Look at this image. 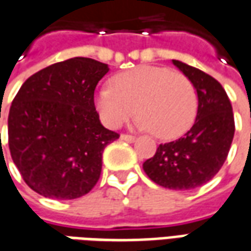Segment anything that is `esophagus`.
<instances>
[{"instance_id":"34e87169","label":"esophagus","mask_w":251,"mask_h":251,"mask_svg":"<svg viewBox=\"0 0 251 251\" xmlns=\"http://www.w3.org/2000/svg\"><path fill=\"white\" fill-rule=\"evenodd\" d=\"M121 139L122 140H125V141H127V143H133L134 140H136V137L134 136H132V134H121Z\"/></svg>"}]
</instances>
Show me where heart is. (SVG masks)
I'll return each instance as SVG.
<instances>
[{
    "label": "heart",
    "instance_id": "1",
    "mask_svg": "<svg viewBox=\"0 0 251 251\" xmlns=\"http://www.w3.org/2000/svg\"><path fill=\"white\" fill-rule=\"evenodd\" d=\"M100 118L111 129L136 115L139 126L162 140L177 139L188 132L198 114L194 83L168 67L140 66L119 73L96 93Z\"/></svg>",
    "mask_w": 251,
    "mask_h": 251
}]
</instances>
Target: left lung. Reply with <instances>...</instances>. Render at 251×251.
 Here are the masks:
<instances>
[{
	"label": "left lung",
	"instance_id": "8db88e82",
	"mask_svg": "<svg viewBox=\"0 0 251 251\" xmlns=\"http://www.w3.org/2000/svg\"><path fill=\"white\" fill-rule=\"evenodd\" d=\"M173 64L197 89V119L184 137L161 144L143 169L155 184L187 191L219 173L231 148L235 121L231 101L217 79L181 61L173 60Z\"/></svg>",
	"mask_w": 251,
	"mask_h": 251
}]
</instances>
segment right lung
I'll list each match as a JSON object with an SVG mask.
<instances>
[{"label": "right lung", "mask_w": 251, "mask_h": 251, "mask_svg": "<svg viewBox=\"0 0 251 251\" xmlns=\"http://www.w3.org/2000/svg\"><path fill=\"white\" fill-rule=\"evenodd\" d=\"M108 66L88 57L54 63L19 89L8 117L11 156L25 183L45 198L76 199L99 181L104 148L119 134L105 129L95 89Z\"/></svg>", "instance_id": "add662e5"}]
</instances>
